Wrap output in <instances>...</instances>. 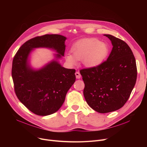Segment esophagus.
Returning <instances> with one entry per match:
<instances>
[{"mask_svg":"<svg viewBox=\"0 0 147 147\" xmlns=\"http://www.w3.org/2000/svg\"><path fill=\"white\" fill-rule=\"evenodd\" d=\"M75 75L76 76V78L77 79H80L81 78V75H80V73L79 71H76L75 73Z\"/></svg>","mask_w":147,"mask_h":147,"instance_id":"obj_1","label":"esophagus"}]
</instances>
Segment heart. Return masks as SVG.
I'll return each mask as SVG.
<instances>
[{"instance_id":"obj_1","label":"heart","mask_w":147,"mask_h":147,"mask_svg":"<svg viewBox=\"0 0 147 147\" xmlns=\"http://www.w3.org/2000/svg\"><path fill=\"white\" fill-rule=\"evenodd\" d=\"M71 54L67 53L65 58L71 65H75L77 60L82 61L89 68H95L101 65L109 53L107 43L100 42L96 38H83L74 43L71 48Z\"/></svg>"}]
</instances>
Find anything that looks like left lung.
<instances>
[{
  "label": "left lung",
  "mask_w": 147,
  "mask_h": 147,
  "mask_svg": "<svg viewBox=\"0 0 147 147\" xmlns=\"http://www.w3.org/2000/svg\"><path fill=\"white\" fill-rule=\"evenodd\" d=\"M104 36L113 46L107 59L96 67L80 70L86 101L100 113L121 109L128 100L137 78L136 60L128 45L112 35Z\"/></svg>",
  "instance_id": "obj_1"
}]
</instances>
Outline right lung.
<instances>
[{"mask_svg":"<svg viewBox=\"0 0 147 147\" xmlns=\"http://www.w3.org/2000/svg\"><path fill=\"white\" fill-rule=\"evenodd\" d=\"M65 39L59 34L35 37L23 44L13 57L12 77L15 94L36 115H50L60 109L76 80V70L65 68L56 61L39 70H33L28 63L30 52L36 48H52L58 53L56 57L59 58L64 55Z\"/></svg>","mask_w":147,"mask_h":147,"instance_id":"right-lung-1","label":"right lung"}]
</instances>
